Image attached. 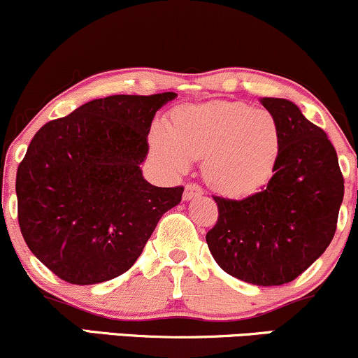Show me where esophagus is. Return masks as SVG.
Segmentation results:
<instances>
[{"label":"esophagus","instance_id":"esophagus-1","mask_svg":"<svg viewBox=\"0 0 358 358\" xmlns=\"http://www.w3.org/2000/svg\"><path fill=\"white\" fill-rule=\"evenodd\" d=\"M203 196V187L197 186L194 182H189L186 189H184V199L189 201V199H194V197H199Z\"/></svg>","mask_w":358,"mask_h":358}]
</instances>
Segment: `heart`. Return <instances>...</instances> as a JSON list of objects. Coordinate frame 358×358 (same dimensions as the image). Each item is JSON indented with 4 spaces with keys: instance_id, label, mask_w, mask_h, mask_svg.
<instances>
[{
    "instance_id": "1",
    "label": "heart",
    "mask_w": 358,
    "mask_h": 358,
    "mask_svg": "<svg viewBox=\"0 0 358 358\" xmlns=\"http://www.w3.org/2000/svg\"><path fill=\"white\" fill-rule=\"evenodd\" d=\"M150 144L176 172L186 171L189 159H204L206 180L229 197L259 191L275 174L281 152L275 115L243 102L180 107L172 113L171 136L154 129Z\"/></svg>"
}]
</instances>
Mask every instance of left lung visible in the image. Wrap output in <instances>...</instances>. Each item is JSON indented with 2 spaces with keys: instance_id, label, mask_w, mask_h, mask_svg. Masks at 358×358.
Listing matches in <instances>:
<instances>
[{
  "instance_id": "left-lung-1",
  "label": "left lung",
  "mask_w": 358,
  "mask_h": 358,
  "mask_svg": "<svg viewBox=\"0 0 358 358\" xmlns=\"http://www.w3.org/2000/svg\"><path fill=\"white\" fill-rule=\"evenodd\" d=\"M262 103L280 125L275 174L245 199L213 196L217 221L206 241L228 275L278 287L298 278L329 248L343 201V176L327 134L295 103L271 96Z\"/></svg>"
}]
</instances>
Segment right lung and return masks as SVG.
Returning <instances> with one entry per match:
<instances>
[{"label":"right lung","mask_w":358,"mask_h":358,"mask_svg":"<svg viewBox=\"0 0 358 358\" xmlns=\"http://www.w3.org/2000/svg\"><path fill=\"white\" fill-rule=\"evenodd\" d=\"M176 99L110 95L45 124L16 172L18 224L31 253L71 285L108 281L132 268L182 186L142 178L155 112Z\"/></svg>","instance_id":"add662e5"}]
</instances>
